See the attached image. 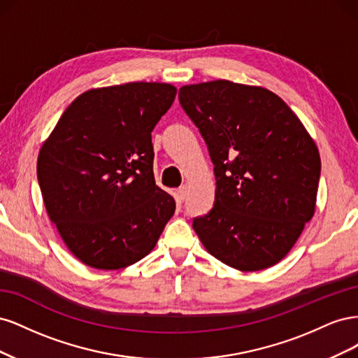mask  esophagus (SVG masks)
Masks as SVG:
<instances>
[{
	"label": "esophagus",
	"mask_w": 358,
	"mask_h": 358,
	"mask_svg": "<svg viewBox=\"0 0 358 358\" xmlns=\"http://www.w3.org/2000/svg\"><path fill=\"white\" fill-rule=\"evenodd\" d=\"M187 197V187H180L178 191H176V201L178 203H182L183 200H185Z\"/></svg>",
	"instance_id": "esophagus-1"
}]
</instances>
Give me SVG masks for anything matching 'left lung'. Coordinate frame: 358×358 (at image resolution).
<instances>
[{
	"label": "left lung",
	"mask_w": 358,
	"mask_h": 358,
	"mask_svg": "<svg viewBox=\"0 0 358 358\" xmlns=\"http://www.w3.org/2000/svg\"><path fill=\"white\" fill-rule=\"evenodd\" d=\"M208 145L213 208L192 220L208 252L242 272L279 263L315 212L321 159L289 107L259 86L213 80L179 90Z\"/></svg>",
	"instance_id": "left-lung-1"
}]
</instances>
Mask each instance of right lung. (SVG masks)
<instances>
[{"instance_id":"obj_1","label":"right lung","mask_w":358,"mask_h":358,"mask_svg":"<svg viewBox=\"0 0 358 358\" xmlns=\"http://www.w3.org/2000/svg\"><path fill=\"white\" fill-rule=\"evenodd\" d=\"M175 95V86L157 82L86 91L40 149L37 179L49 218L90 267L137 263L175 213V199L155 183L152 145Z\"/></svg>"}]
</instances>
